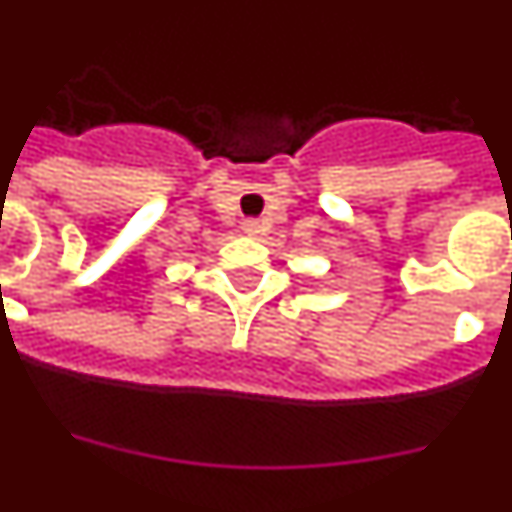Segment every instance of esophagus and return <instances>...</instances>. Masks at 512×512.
I'll return each instance as SVG.
<instances>
[{
	"label": "esophagus",
	"mask_w": 512,
	"mask_h": 512,
	"mask_svg": "<svg viewBox=\"0 0 512 512\" xmlns=\"http://www.w3.org/2000/svg\"><path fill=\"white\" fill-rule=\"evenodd\" d=\"M242 231L247 236H255V234H260V223L255 221V218H247V221L242 223Z\"/></svg>",
	"instance_id": "obj_1"
}]
</instances>
